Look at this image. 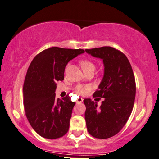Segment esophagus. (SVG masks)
Wrapping results in <instances>:
<instances>
[{
  "mask_svg": "<svg viewBox=\"0 0 159 159\" xmlns=\"http://www.w3.org/2000/svg\"><path fill=\"white\" fill-rule=\"evenodd\" d=\"M83 100H84L83 98H78V99H77V100H76V103H82V102H83Z\"/></svg>",
  "mask_w": 159,
  "mask_h": 159,
  "instance_id": "1",
  "label": "esophagus"
}]
</instances>
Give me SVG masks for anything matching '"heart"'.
Segmentation results:
<instances>
[{"mask_svg":"<svg viewBox=\"0 0 159 159\" xmlns=\"http://www.w3.org/2000/svg\"><path fill=\"white\" fill-rule=\"evenodd\" d=\"M80 65H81V67H82V69H83L84 72L86 71V70L94 69V63L89 59L81 60V61H80ZM90 90H91V86L89 85H79L76 86L75 88L76 93L79 94V95H84V94H87Z\"/></svg>","mask_w":159,"mask_h":159,"instance_id":"obj_1","label":"heart"}]
</instances>
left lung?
<instances>
[{"label": "left lung", "instance_id": "left-lung-1", "mask_svg": "<svg viewBox=\"0 0 159 159\" xmlns=\"http://www.w3.org/2000/svg\"><path fill=\"white\" fill-rule=\"evenodd\" d=\"M86 53L103 59L104 76L93 98H105L100 107L85 98V120L90 135L108 139L118 134L133 110L136 95L135 77L126 56L116 48L104 46L86 49Z\"/></svg>", "mask_w": 159, "mask_h": 159}]
</instances>
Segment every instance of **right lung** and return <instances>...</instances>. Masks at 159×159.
<instances>
[{
	"mask_svg": "<svg viewBox=\"0 0 159 159\" xmlns=\"http://www.w3.org/2000/svg\"><path fill=\"white\" fill-rule=\"evenodd\" d=\"M83 53V49L52 47L38 53L30 64L23 84L24 109L31 127L44 138H60L69 130L75 103L69 94L56 99V83L64 80L68 62Z\"/></svg>",
	"mask_w": 159,
	"mask_h": 159,
	"instance_id": "obj_1",
	"label": "right lung"
}]
</instances>
